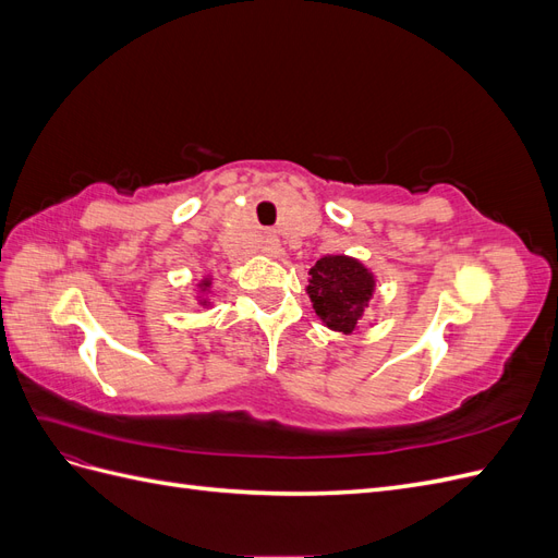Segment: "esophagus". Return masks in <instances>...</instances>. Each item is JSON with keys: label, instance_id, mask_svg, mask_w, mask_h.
I'll use <instances>...</instances> for the list:
<instances>
[{"label": "esophagus", "instance_id": "34e87169", "mask_svg": "<svg viewBox=\"0 0 558 558\" xmlns=\"http://www.w3.org/2000/svg\"><path fill=\"white\" fill-rule=\"evenodd\" d=\"M260 251L265 253V256H279L281 253V244H279V238L272 232H265V238L260 242Z\"/></svg>", "mask_w": 558, "mask_h": 558}]
</instances>
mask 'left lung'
<instances>
[{"mask_svg":"<svg viewBox=\"0 0 558 558\" xmlns=\"http://www.w3.org/2000/svg\"><path fill=\"white\" fill-rule=\"evenodd\" d=\"M307 293L316 316L330 330L353 332L375 293V277L369 269L349 256H326L310 269Z\"/></svg>","mask_w":558,"mask_h":558,"instance_id":"1","label":"left lung"}]
</instances>
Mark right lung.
Instances as JSON below:
<instances>
[{
	"mask_svg": "<svg viewBox=\"0 0 558 558\" xmlns=\"http://www.w3.org/2000/svg\"><path fill=\"white\" fill-rule=\"evenodd\" d=\"M209 283H211V281H209V279H205V281H202V283H197V286H199V289H202V291H207V289H209ZM202 302H205V300H202Z\"/></svg>",
	"mask_w": 558,
	"mask_h": 558,
	"instance_id": "1",
	"label": "right lung"
}]
</instances>
